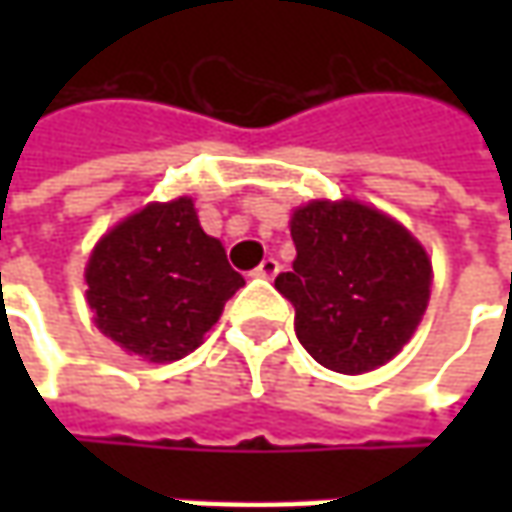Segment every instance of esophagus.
Segmentation results:
<instances>
[{"mask_svg": "<svg viewBox=\"0 0 512 512\" xmlns=\"http://www.w3.org/2000/svg\"><path fill=\"white\" fill-rule=\"evenodd\" d=\"M276 273H279V262L276 259H265L262 265L253 270V276H259V279H273Z\"/></svg>", "mask_w": 512, "mask_h": 512, "instance_id": "obj_1", "label": "esophagus"}]
</instances>
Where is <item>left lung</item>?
<instances>
[{
	"mask_svg": "<svg viewBox=\"0 0 512 512\" xmlns=\"http://www.w3.org/2000/svg\"><path fill=\"white\" fill-rule=\"evenodd\" d=\"M293 270L276 290L296 310V336L336 373L390 362L430 299V259L399 222L359 202H310L290 219Z\"/></svg>",
	"mask_w": 512,
	"mask_h": 512,
	"instance_id": "obj_1",
	"label": "left lung"
}]
</instances>
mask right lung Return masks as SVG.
<instances>
[{"label":"right lung","mask_w":512,"mask_h":512,"mask_svg":"<svg viewBox=\"0 0 512 512\" xmlns=\"http://www.w3.org/2000/svg\"><path fill=\"white\" fill-rule=\"evenodd\" d=\"M85 282L96 327L148 362H176L196 350L245 285L187 196L148 205L113 227L93 250Z\"/></svg>","instance_id":"obj_1"}]
</instances>
